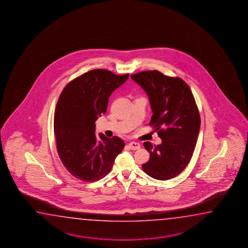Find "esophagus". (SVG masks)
Returning a JSON list of instances; mask_svg holds the SVG:
<instances>
[{
  "label": "esophagus",
  "instance_id": "34e87169",
  "mask_svg": "<svg viewBox=\"0 0 248 248\" xmlns=\"http://www.w3.org/2000/svg\"><path fill=\"white\" fill-rule=\"evenodd\" d=\"M128 147L131 149V150H139L140 148H141V145H140V143H138V142H136V141H130L129 143H128Z\"/></svg>",
  "mask_w": 248,
  "mask_h": 248
}]
</instances>
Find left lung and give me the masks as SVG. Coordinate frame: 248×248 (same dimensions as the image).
<instances>
[{"mask_svg":"<svg viewBox=\"0 0 248 248\" xmlns=\"http://www.w3.org/2000/svg\"><path fill=\"white\" fill-rule=\"evenodd\" d=\"M131 78L148 94L153 112L150 126L162 139L159 145L143 143L151 156L141 165L142 170L155 180L174 178L189 164L198 139L201 117L194 95L181 78L157 70L139 72Z\"/></svg>","mask_w":248,"mask_h":248,"instance_id":"1","label":"left lung"}]
</instances>
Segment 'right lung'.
Masks as SVG:
<instances>
[{
  "label": "right lung",
  "instance_id": "1",
  "mask_svg": "<svg viewBox=\"0 0 248 248\" xmlns=\"http://www.w3.org/2000/svg\"><path fill=\"white\" fill-rule=\"evenodd\" d=\"M128 77L93 69L70 81L59 97L54 121L57 152L65 168L78 180L95 182L107 176L125 147L118 136L100 134L102 141H97L95 122L107 112L112 92Z\"/></svg>",
  "mask_w": 248,
  "mask_h": 248
}]
</instances>
